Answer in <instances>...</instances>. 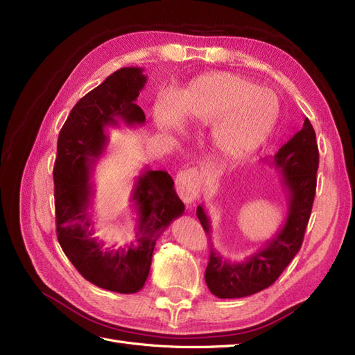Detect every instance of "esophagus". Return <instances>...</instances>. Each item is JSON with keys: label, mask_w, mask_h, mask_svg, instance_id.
Listing matches in <instances>:
<instances>
[{"label": "esophagus", "mask_w": 355, "mask_h": 355, "mask_svg": "<svg viewBox=\"0 0 355 355\" xmlns=\"http://www.w3.org/2000/svg\"><path fill=\"white\" fill-rule=\"evenodd\" d=\"M201 176L196 168L180 171L176 178V191L179 197L185 202L194 201L200 196Z\"/></svg>", "instance_id": "obj_1"}]
</instances>
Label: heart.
I'll return each mask as SVG.
<instances>
[{
  "mask_svg": "<svg viewBox=\"0 0 355 355\" xmlns=\"http://www.w3.org/2000/svg\"><path fill=\"white\" fill-rule=\"evenodd\" d=\"M278 112L271 92L230 72L201 75L173 96L171 106L159 99L153 110L159 127L176 125V118L187 130L213 123L210 145L227 159L256 153L274 132Z\"/></svg>",
  "mask_w": 355,
  "mask_h": 355,
  "instance_id": "heart-1",
  "label": "heart"
}]
</instances>
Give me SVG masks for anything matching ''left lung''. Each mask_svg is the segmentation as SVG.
I'll return each mask as SVG.
<instances>
[{
    "label": "left lung",
    "mask_w": 355,
    "mask_h": 355,
    "mask_svg": "<svg viewBox=\"0 0 355 355\" xmlns=\"http://www.w3.org/2000/svg\"><path fill=\"white\" fill-rule=\"evenodd\" d=\"M272 164L280 170L282 187L286 191L284 223L262 249L241 262L225 259L210 245L206 283L210 292L220 299L250 296L270 287L302 245L315 197L318 170L315 132L308 118L302 130L278 149ZM197 216L204 231L210 235V219L202 206L197 207Z\"/></svg>",
    "instance_id": "1"
}]
</instances>
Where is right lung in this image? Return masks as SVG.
Returning <instances> with one entry per match:
<instances>
[{
  "label": "right lung",
  "instance_id": "1",
  "mask_svg": "<svg viewBox=\"0 0 355 355\" xmlns=\"http://www.w3.org/2000/svg\"><path fill=\"white\" fill-rule=\"evenodd\" d=\"M145 83L142 68H121L80 99L59 133L53 170L62 250L85 280L116 293L145 286L159 234L185 211L167 171L145 167L130 197L137 214L135 241L114 249L94 237L92 176L110 141L106 128L144 125L145 114L135 102Z\"/></svg>",
  "mask_w": 355,
  "mask_h": 355
}]
</instances>
